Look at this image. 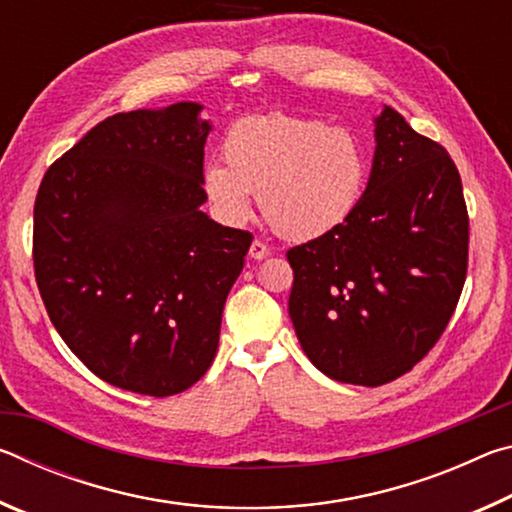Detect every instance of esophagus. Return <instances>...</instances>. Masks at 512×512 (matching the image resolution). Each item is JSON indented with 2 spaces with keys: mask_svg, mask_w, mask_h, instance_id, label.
<instances>
[{
  "mask_svg": "<svg viewBox=\"0 0 512 512\" xmlns=\"http://www.w3.org/2000/svg\"><path fill=\"white\" fill-rule=\"evenodd\" d=\"M248 255L253 257V259H264V257H268L271 255V248H268L262 239H255L253 244H250V250H248Z\"/></svg>",
  "mask_w": 512,
  "mask_h": 512,
  "instance_id": "1",
  "label": "esophagus"
}]
</instances>
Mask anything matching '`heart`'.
Masks as SVG:
<instances>
[{
    "instance_id": "1",
    "label": "heart",
    "mask_w": 512,
    "mask_h": 512,
    "mask_svg": "<svg viewBox=\"0 0 512 512\" xmlns=\"http://www.w3.org/2000/svg\"><path fill=\"white\" fill-rule=\"evenodd\" d=\"M223 164H207L205 194L225 223L250 216V194L277 235L309 241L339 228L366 185L357 137L320 121L268 112L235 121L223 137Z\"/></svg>"
}]
</instances>
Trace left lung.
Returning a JSON list of instances; mask_svg holds the SVG:
<instances>
[{"mask_svg":"<svg viewBox=\"0 0 512 512\" xmlns=\"http://www.w3.org/2000/svg\"><path fill=\"white\" fill-rule=\"evenodd\" d=\"M375 160L339 228L287 250L289 316L327 377L381 386L409 372L443 336L461 298L470 216L445 146L384 108Z\"/></svg>","mask_w":512,"mask_h":512,"instance_id":"8db88e82","label":"left lung"}]
</instances>
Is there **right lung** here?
<instances>
[{"mask_svg":"<svg viewBox=\"0 0 512 512\" xmlns=\"http://www.w3.org/2000/svg\"><path fill=\"white\" fill-rule=\"evenodd\" d=\"M198 103L117 112L42 178L33 271L51 323L99 379L169 397L212 366L253 235L201 212Z\"/></svg>","mask_w":512,"mask_h":512,"instance_id":"obj_1","label":"right lung"}]
</instances>
